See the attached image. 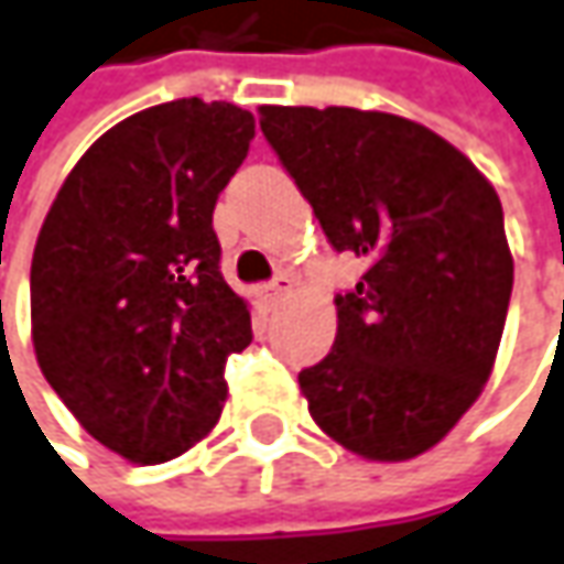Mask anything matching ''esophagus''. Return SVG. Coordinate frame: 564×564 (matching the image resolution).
I'll return each mask as SVG.
<instances>
[{
	"instance_id": "1",
	"label": "esophagus",
	"mask_w": 564,
	"mask_h": 564,
	"mask_svg": "<svg viewBox=\"0 0 564 564\" xmlns=\"http://www.w3.org/2000/svg\"><path fill=\"white\" fill-rule=\"evenodd\" d=\"M290 290H293V281L286 274H278L274 281L264 286V300L271 302V305H278V302L290 296Z\"/></svg>"
}]
</instances>
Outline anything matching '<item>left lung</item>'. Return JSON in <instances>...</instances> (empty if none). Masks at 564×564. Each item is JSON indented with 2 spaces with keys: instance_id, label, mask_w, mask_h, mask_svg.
<instances>
[{
  "instance_id": "1",
  "label": "left lung",
  "mask_w": 564,
  "mask_h": 564,
  "mask_svg": "<svg viewBox=\"0 0 564 564\" xmlns=\"http://www.w3.org/2000/svg\"><path fill=\"white\" fill-rule=\"evenodd\" d=\"M259 115L327 243L368 264L334 300V349L300 371L308 412L356 456H421L494 371L514 271L499 196L409 118L343 106Z\"/></svg>"
}]
</instances>
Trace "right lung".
Instances as JSON below:
<instances>
[{"label": "right lung", "mask_w": 564, "mask_h": 564, "mask_svg": "<svg viewBox=\"0 0 564 564\" xmlns=\"http://www.w3.org/2000/svg\"><path fill=\"white\" fill-rule=\"evenodd\" d=\"M252 137L256 118L230 102L137 111L84 152L36 237V361L89 437L130 462L203 440L221 417L227 356L252 343L212 227Z\"/></svg>", "instance_id": "obj_1"}]
</instances>
